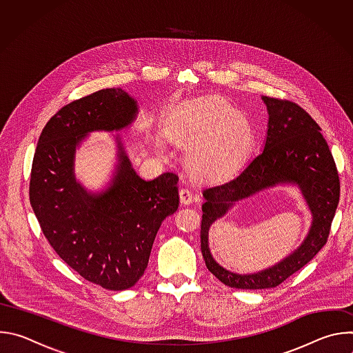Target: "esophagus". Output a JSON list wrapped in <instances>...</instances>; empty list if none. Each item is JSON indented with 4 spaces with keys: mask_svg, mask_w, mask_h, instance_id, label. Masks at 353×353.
<instances>
[{
    "mask_svg": "<svg viewBox=\"0 0 353 353\" xmlns=\"http://www.w3.org/2000/svg\"><path fill=\"white\" fill-rule=\"evenodd\" d=\"M198 198V194L188 185H184L181 190H180V199H181V204L187 205V204H191L192 201H195Z\"/></svg>",
    "mask_w": 353,
    "mask_h": 353,
    "instance_id": "34e87169",
    "label": "esophagus"
}]
</instances>
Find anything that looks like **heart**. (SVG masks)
Masks as SVG:
<instances>
[{
  "instance_id": "b5f03b06",
  "label": "heart",
  "mask_w": 353,
  "mask_h": 353,
  "mask_svg": "<svg viewBox=\"0 0 353 353\" xmlns=\"http://www.w3.org/2000/svg\"><path fill=\"white\" fill-rule=\"evenodd\" d=\"M237 119L239 112L232 105L208 99L183 110L174 119V128L185 141L199 143L196 159L201 165L221 168L250 139L248 128Z\"/></svg>"
}]
</instances>
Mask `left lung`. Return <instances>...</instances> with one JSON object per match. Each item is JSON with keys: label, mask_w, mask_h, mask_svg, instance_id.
Returning a JSON list of instances; mask_svg holds the SVG:
<instances>
[{"label": "left lung", "mask_w": 353, "mask_h": 353, "mask_svg": "<svg viewBox=\"0 0 353 353\" xmlns=\"http://www.w3.org/2000/svg\"><path fill=\"white\" fill-rule=\"evenodd\" d=\"M270 120L263 150L234 176L210 184L203 195L201 253L205 265L222 283L236 289H268L303 268L328 240L339 203V176L320 125L297 103L263 96ZM286 182L297 185L314 214L311 232L302 245L276 266L257 274L240 276L221 268L210 256L208 230L236 200Z\"/></svg>", "instance_id": "left-lung-1"}]
</instances>
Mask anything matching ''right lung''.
Here are the masks:
<instances>
[{
    "mask_svg": "<svg viewBox=\"0 0 353 353\" xmlns=\"http://www.w3.org/2000/svg\"><path fill=\"white\" fill-rule=\"evenodd\" d=\"M135 114V100L120 88L74 100L44 125L30 172V205L50 245L82 278L109 290L139 281L162 222L180 203L179 176L142 180L120 141L117 172L106 191L90 194L77 183L81 139L90 131L121 130Z\"/></svg>",
    "mask_w": 353,
    "mask_h": 353,
    "instance_id": "right-lung-1",
    "label": "right lung"
}]
</instances>
